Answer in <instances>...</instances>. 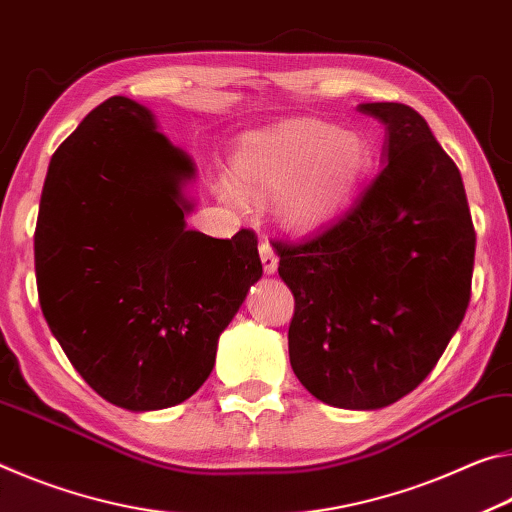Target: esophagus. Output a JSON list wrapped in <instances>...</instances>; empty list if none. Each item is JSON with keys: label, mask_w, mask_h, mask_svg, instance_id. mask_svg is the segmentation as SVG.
Masks as SVG:
<instances>
[{"label": "esophagus", "mask_w": 512, "mask_h": 512, "mask_svg": "<svg viewBox=\"0 0 512 512\" xmlns=\"http://www.w3.org/2000/svg\"><path fill=\"white\" fill-rule=\"evenodd\" d=\"M258 254H261L265 274H274L276 267H279V258H276L274 249L270 247V242H261V245H258Z\"/></svg>", "instance_id": "1"}]
</instances>
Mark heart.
Here are the masks:
<instances>
[{
  "label": "heart",
  "mask_w": 512,
  "mask_h": 512,
  "mask_svg": "<svg viewBox=\"0 0 512 512\" xmlns=\"http://www.w3.org/2000/svg\"><path fill=\"white\" fill-rule=\"evenodd\" d=\"M370 163V147L358 133L320 120H299L279 129L249 133L233 156L241 183L220 179L217 192L245 208L247 193L276 197V215L292 229H313L345 208ZM242 187L246 189L241 190Z\"/></svg>",
  "instance_id": "obj_1"
}]
</instances>
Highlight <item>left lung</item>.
Segmentation results:
<instances>
[{
	"mask_svg": "<svg viewBox=\"0 0 512 512\" xmlns=\"http://www.w3.org/2000/svg\"><path fill=\"white\" fill-rule=\"evenodd\" d=\"M385 124L383 167L349 211L276 240L295 295L290 365L324 404L376 410L415 390L463 322L476 233L465 186L424 117L360 104Z\"/></svg>",
	"mask_w": 512,
	"mask_h": 512,
	"instance_id": "8db88e82",
	"label": "left lung"
}]
</instances>
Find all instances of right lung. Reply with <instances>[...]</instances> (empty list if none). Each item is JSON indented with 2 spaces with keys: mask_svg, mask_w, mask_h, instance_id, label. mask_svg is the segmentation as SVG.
<instances>
[{
  "mask_svg": "<svg viewBox=\"0 0 512 512\" xmlns=\"http://www.w3.org/2000/svg\"><path fill=\"white\" fill-rule=\"evenodd\" d=\"M190 158L154 115L111 97L49 163L33 251L43 315L99 397L161 410L195 395L220 333L263 274L256 233L186 229Z\"/></svg>",
  "mask_w": 512,
  "mask_h": 512,
  "instance_id": "obj_1",
  "label": "right lung"
}]
</instances>
